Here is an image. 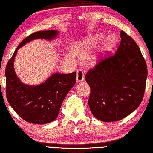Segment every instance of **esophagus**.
I'll return each mask as SVG.
<instances>
[{
	"instance_id": "obj_1",
	"label": "esophagus",
	"mask_w": 153,
	"mask_h": 153,
	"mask_svg": "<svg viewBox=\"0 0 153 153\" xmlns=\"http://www.w3.org/2000/svg\"><path fill=\"white\" fill-rule=\"evenodd\" d=\"M77 75H76V81L77 82H81L84 81L85 76H84V72L81 69H78L76 70Z\"/></svg>"
}]
</instances>
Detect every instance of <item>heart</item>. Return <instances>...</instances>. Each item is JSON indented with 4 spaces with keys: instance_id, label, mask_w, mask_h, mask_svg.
<instances>
[{
    "instance_id": "obj_1",
    "label": "heart",
    "mask_w": 153,
    "mask_h": 153,
    "mask_svg": "<svg viewBox=\"0 0 153 153\" xmlns=\"http://www.w3.org/2000/svg\"><path fill=\"white\" fill-rule=\"evenodd\" d=\"M98 38H99L100 36H97ZM115 42V38L114 36H108L106 39H105L104 42H103L102 45V51H107L109 50L111 48V47L114 46Z\"/></svg>"
}]
</instances>
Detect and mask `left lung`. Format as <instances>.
Here are the masks:
<instances>
[{"mask_svg":"<svg viewBox=\"0 0 153 153\" xmlns=\"http://www.w3.org/2000/svg\"><path fill=\"white\" fill-rule=\"evenodd\" d=\"M116 53L109 52L85 74L88 105L94 116L109 123L133 112L144 98L147 65L139 46L123 30Z\"/></svg>","mask_w":153,"mask_h":153,"instance_id":"left-lung-1","label":"left lung"}]
</instances>
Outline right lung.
<instances>
[{
    "label": "right lung",
    "instance_id": "1",
    "mask_svg": "<svg viewBox=\"0 0 153 153\" xmlns=\"http://www.w3.org/2000/svg\"><path fill=\"white\" fill-rule=\"evenodd\" d=\"M57 30H41L29 35L21 42L6 65V96L8 102L20 117L28 123L44 124L57 118L65 96L76 83V72L54 73L36 86L23 84L16 75L13 62L21 46L33 39H53Z\"/></svg>",
    "mask_w": 153,
    "mask_h": 153
}]
</instances>
